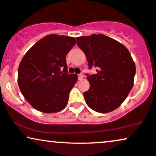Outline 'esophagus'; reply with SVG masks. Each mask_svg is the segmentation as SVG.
<instances>
[{
	"label": "esophagus",
	"instance_id": "1",
	"mask_svg": "<svg viewBox=\"0 0 156 156\" xmlns=\"http://www.w3.org/2000/svg\"><path fill=\"white\" fill-rule=\"evenodd\" d=\"M78 80H82L83 78V76L82 74H78Z\"/></svg>",
	"mask_w": 156,
	"mask_h": 156
}]
</instances>
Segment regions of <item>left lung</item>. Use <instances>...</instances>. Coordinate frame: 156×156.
<instances>
[{"label":"left lung","instance_id":"left-lung-1","mask_svg":"<svg viewBox=\"0 0 156 156\" xmlns=\"http://www.w3.org/2000/svg\"><path fill=\"white\" fill-rule=\"evenodd\" d=\"M76 40L89 68H97V73L87 77L90 88L83 93L86 104L100 113L114 111L133 87L136 68L130 53L121 43L104 34L79 37Z\"/></svg>","mask_w":156,"mask_h":156}]
</instances>
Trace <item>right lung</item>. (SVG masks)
<instances>
[{
	"label": "right lung",
	"mask_w": 156,
	"mask_h": 156,
	"mask_svg": "<svg viewBox=\"0 0 156 156\" xmlns=\"http://www.w3.org/2000/svg\"><path fill=\"white\" fill-rule=\"evenodd\" d=\"M76 43L74 37L50 34L24 55L18 70V84L35 109L56 113L66 106L78 76L68 73L66 56Z\"/></svg>",
	"instance_id": "add662e5"
}]
</instances>
